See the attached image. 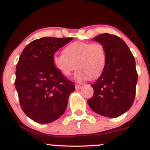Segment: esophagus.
<instances>
[{
	"mask_svg": "<svg viewBox=\"0 0 150 150\" xmlns=\"http://www.w3.org/2000/svg\"><path fill=\"white\" fill-rule=\"evenodd\" d=\"M75 88H76V90H79V89L81 88V86L80 85H75Z\"/></svg>",
	"mask_w": 150,
	"mask_h": 150,
	"instance_id": "obj_1",
	"label": "esophagus"
}]
</instances>
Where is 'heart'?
Wrapping results in <instances>:
<instances>
[{"label": "heart", "instance_id": "1", "mask_svg": "<svg viewBox=\"0 0 150 150\" xmlns=\"http://www.w3.org/2000/svg\"><path fill=\"white\" fill-rule=\"evenodd\" d=\"M53 64L64 76H69L76 68L77 82L95 80L103 74L106 67L105 48L100 44L75 42L64 49L63 54L54 55Z\"/></svg>", "mask_w": 150, "mask_h": 150}]
</instances>
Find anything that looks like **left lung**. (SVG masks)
<instances>
[{"instance_id":"left-lung-1","label":"left lung","mask_w":150,"mask_h":150,"mask_svg":"<svg viewBox=\"0 0 150 150\" xmlns=\"http://www.w3.org/2000/svg\"><path fill=\"white\" fill-rule=\"evenodd\" d=\"M93 40L105 48L107 62L103 74L91 84L94 93L88 104L99 115L117 117L133 104L137 82L135 60L126 43L116 35L104 33Z\"/></svg>"}]
</instances>
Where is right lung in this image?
Masks as SVG:
<instances>
[{
	"mask_svg": "<svg viewBox=\"0 0 150 150\" xmlns=\"http://www.w3.org/2000/svg\"><path fill=\"white\" fill-rule=\"evenodd\" d=\"M72 40H35L25 47L17 64L15 86L21 108L38 123H50L61 117L75 90L73 82L56 69L52 61L57 50Z\"/></svg>",
	"mask_w": 150,
	"mask_h": 150,
	"instance_id": "add662e5",
	"label": "right lung"
}]
</instances>
